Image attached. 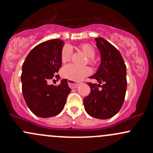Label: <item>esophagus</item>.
<instances>
[{"label":"esophagus","instance_id":"obj_1","mask_svg":"<svg viewBox=\"0 0 153 153\" xmlns=\"http://www.w3.org/2000/svg\"><path fill=\"white\" fill-rule=\"evenodd\" d=\"M68 85H69L70 88H72V89H73V88H78V87L81 85L80 83H77V82H76L72 81V80H68Z\"/></svg>","mask_w":153,"mask_h":153}]
</instances>
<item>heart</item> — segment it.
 Wrapping results in <instances>:
<instances>
[{"label": "heart", "mask_w": 153, "mask_h": 153, "mask_svg": "<svg viewBox=\"0 0 153 153\" xmlns=\"http://www.w3.org/2000/svg\"><path fill=\"white\" fill-rule=\"evenodd\" d=\"M79 50L85 54L87 57H88V62L90 64H94L95 61L93 57L96 55V50L93 45L90 44H82L79 46ZM71 55V50L69 46H65L62 50L61 60L63 63H66L70 60ZM62 76L69 80L74 82H79L83 79L85 76H88L91 74V70L88 67L85 68H78L74 65H65L61 71Z\"/></svg>", "instance_id": "1"}]
</instances>
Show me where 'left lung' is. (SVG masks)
I'll use <instances>...</instances> for the list:
<instances>
[{"label":"left lung","mask_w":153,"mask_h":153,"mask_svg":"<svg viewBox=\"0 0 153 153\" xmlns=\"http://www.w3.org/2000/svg\"><path fill=\"white\" fill-rule=\"evenodd\" d=\"M101 54V63L94 75L101 87L88 83L90 93L84 98V106L89 115L97 119L106 120L114 116L122 107L127 88L126 66L119 52L103 38L95 39ZM101 83L103 85H100Z\"/></svg>","instance_id":"8db88e82"}]
</instances>
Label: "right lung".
<instances>
[{"label":"right lung","mask_w":153,"mask_h":153,"mask_svg":"<svg viewBox=\"0 0 153 153\" xmlns=\"http://www.w3.org/2000/svg\"><path fill=\"white\" fill-rule=\"evenodd\" d=\"M64 44L63 41L56 39L38 44L29 52L22 65L21 82L24 99L30 111L40 117L60 114L71 92L66 79H62L57 87L47 83L61 68Z\"/></svg>","instance_id":"right-lung-1"}]
</instances>
